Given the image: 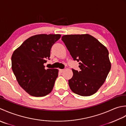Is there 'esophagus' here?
I'll use <instances>...</instances> for the list:
<instances>
[{
  "instance_id": "esophagus-1",
  "label": "esophagus",
  "mask_w": 126,
  "mask_h": 126,
  "mask_svg": "<svg viewBox=\"0 0 126 126\" xmlns=\"http://www.w3.org/2000/svg\"><path fill=\"white\" fill-rule=\"evenodd\" d=\"M59 71H60V72L61 73H63V72L64 71H65V70H63V69H60V70Z\"/></svg>"
}]
</instances>
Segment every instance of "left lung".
<instances>
[{
    "label": "left lung",
    "instance_id": "obj_1",
    "mask_svg": "<svg viewBox=\"0 0 126 126\" xmlns=\"http://www.w3.org/2000/svg\"><path fill=\"white\" fill-rule=\"evenodd\" d=\"M61 40L80 70L72 69L73 77L68 80L71 90L82 96L96 93L111 68L107 48L89 34L64 35Z\"/></svg>",
    "mask_w": 126,
    "mask_h": 126
}]
</instances>
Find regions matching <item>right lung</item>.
I'll return each instance as SVG.
<instances>
[{
  "label": "right lung",
  "mask_w": 126,
  "mask_h": 126,
  "mask_svg": "<svg viewBox=\"0 0 126 126\" xmlns=\"http://www.w3.org/2000/svg\"><path fill=\"white\" fill-rule=\"evenodd\" d=\"M59 34H40L28 38L14 51L12 69L19 85L30 95L43 97L51 92L58 76L57 69L45 70L52 46Z\"/></svg>",
  "instance_id": "1"
}]
</instances>
